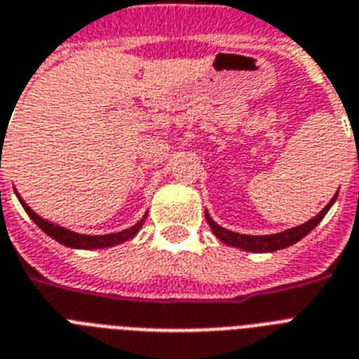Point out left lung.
Here are the masks:
<instances>
[{"mask_svg":"<svg viewBox=\"0 0 359 359\" xmlns=\"http://www.w3.org/2000/svg\"><path fill=\"white\" fill-rule=\"evenodd\" d=\"M339 194V189H337ZM337 194L330 199V203L325 206V208L311 217L310 221H306L302 225L293 226L290 230H284V232H278V234H269V236H249V234H240V232H232V230H226L223 226H219L212 217H210L208 212H205V217L208 221L210 229L215 234L217 240H221L223 243L230 247H238V249L249 250V252H275V250L285 249V247L293 245L297 241H301L306 234H310L311 230L316 229L319 223L323 221V217L326 215V212L332 208V205L336 203Z\"/></svg>","mask_w":359,"mask_h":359,"instance_id":"obj_1","label":"left lung"}]
</instances>
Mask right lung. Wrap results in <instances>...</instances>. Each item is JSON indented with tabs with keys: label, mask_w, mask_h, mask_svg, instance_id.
<instances>
[{
	"label": "right lung",
	"mask_w": 359,
	"mask_h": 359,
	"mask_svg": "<svg viewBox=\"0 0 359 359\" xmlns=\"http://www.w3.org/2000/svg\"><path fill=\"white\" fill-rule=\"evenodd\" d=\"M18 195V194H16ZM20 203H22L23 210L27 212V215L31 217V219L36 223L40 229L46 232L48 236H51L53 240H57L58 243H62V245L66 247H72V249H104V247H114V245H119V243H123V241L130 240V238H134V236L138 234L140 229L144 226V221L145 217H147V214L142 217V219L136 223L134 226H130V229L127 230H121V232H116V234H104V236H86V234H77V232H74V230H68L64 229V226H58L55 225V223H51V221L43 219V217H40L38 214H34L33 210L29 208L25 203H23V199L18 195Z\"/></svg>",
	"instance_id": "1"
}]
</instances>
